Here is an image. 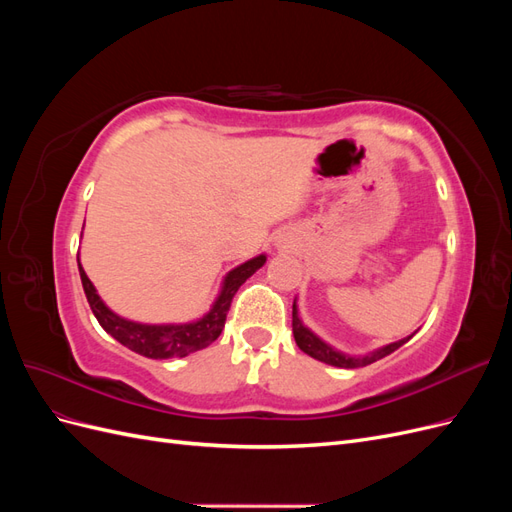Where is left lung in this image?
Returning a JSON list of instances; mask_svg holds the SVG:
<instances>
[{"mask_svg":"<svg viewBox=\"0 0 512 512\" xmlns=\"http://www.w3.org/2000/svg\"><path fill=\"white\" fill-rule=\"evenodd\" d=\"M416 333V331H414ZM408 335L404 339H399V342H393L389 346H382L374 352H367V354H346L342 350L333 348L331 344L324 342V339H320L312 329H307L303 320L299 318V307H297V299H294L292 303V335H294V342H297V346L312 356V359L316 361H322L327 365H333V367H344V369H354V367H365L369 363H376L380 359H384L386 354L395 352L399 346H404L406 342H410V339L414 337Z\"/></svg>","mask_w":512,"mask_h":512,"instance_id":"left-lung-1","label":"left lung"}]
</instances>
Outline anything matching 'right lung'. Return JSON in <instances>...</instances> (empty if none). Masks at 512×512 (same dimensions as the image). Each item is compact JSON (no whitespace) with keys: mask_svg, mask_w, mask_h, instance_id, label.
Returning <instances> with one entry per match:
<instances>
[{"mask_svg":"<svg viewBox=\"0 0 512 512\" xmlns=\"http://www.w3.org/2000/svg\"><path fill=\"white\" fill-rule=\"evenodd\" d=\"M76 260H79V256H76ZM265 262H267V256L260 254L256 258L245 260L243 265L235 267L232 271H228L209 312L192 322H179V324L134 322L115 314L113 309L100 299L96 286L91 284L85 269L81 267V260H79V273H81L83 290H85L91 312H94L100 327L108 335L115 337L119 344L130 348L132 352L147 356V359H175V356H188L196 350H203L220 337L232 297H235L239 286L245 280H250V277L265 265Z\"/></svg>","mask_w":512,"mask_h":512,"instance_id":"1","label":"right lung"}]
</instances>
